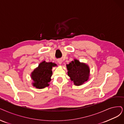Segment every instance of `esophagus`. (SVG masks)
Returning <instances> with one entry per match:
<instances>
[{
  "label": "esophagus",
  "mask_w": 124,
  "mask_h": 124,
  "mask_svg": "<svg viewBox=\"0 0 124 124\" xmlns=\"http://www.w3.org/2000/svg\"><path fill=\"white\" fill-rule=\"evenodd\" d=\"M57 62H58V63L59 64H61V63H62V59H58V60H57Z\"/></svg>",
  "instance_id": "1"
}]
</instances>
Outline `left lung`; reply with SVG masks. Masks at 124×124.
Here are the masks:
<instances>
[{
	"instance_id": "1",
	"label": "left lung",
	"mask_w": 124,
	"mask_h": 124,
	"mask_svg": "<svg viewBox=\"0 0 124 124\" xmlns=\"http://www.w3.org/2000/svg\"><path fill=\"white\" fill-rule=\"evenodd\" d=\"M67 67L68 75L75 85H80L88 79L90 69L85 63H80L77 59H74V61L67 65Z\"/></svg>"
}]
</instances>
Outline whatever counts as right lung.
<instances>
[{
	"mask_svg": "<svg viewBox=\"0 0 124 124\" xmlns=\"http://www.w3.org/2000/svg\"><path fill=\"white\" fill-rule=\"evenodd\" d=\"M56 65L54 63L46 62L45 61L39 64L31 74V78L34 81L33 85L39 89L49 86L48 82L50 81L52 74V67Z\"/></svg>",
	"mask_w": 124,
	"mask_h": 124,
	"instance_id": "add662e5",
	"label": "right lung"
}]
</instances>
